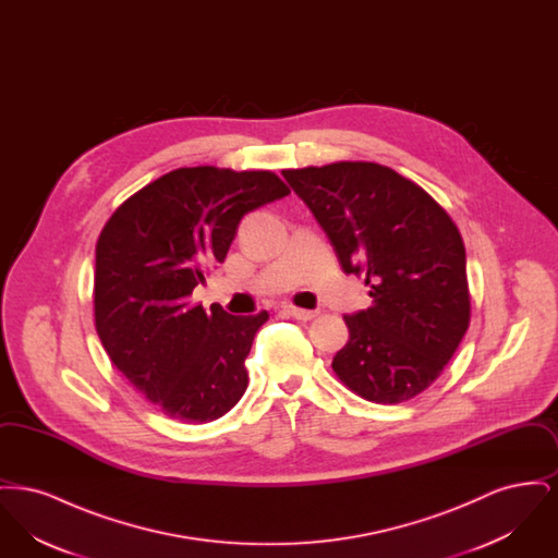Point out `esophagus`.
<instances>
[{
	"label": "esophagus",
	"mask_w": 558,
	"mask_h": 558,
	"mask_svg": "<svg viewBox=\"0 0 558 558\" xmlns=\"http://www.w3.org/2000/svg\"><path fill=\"white\" fill-rule=\"evenodd\" d=\"M287 312L291 314L292 318L303 319V322L314 319L318 316V312H314V310H301V307H287Z\"/></svg>",
	"instance_id": "obj_1"
}]
</instances>
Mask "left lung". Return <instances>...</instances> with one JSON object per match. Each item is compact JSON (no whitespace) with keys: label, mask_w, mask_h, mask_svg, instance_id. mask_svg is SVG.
Here are the masks:
<instances>
[{"label":"left lung","mask_w":558,"mask_h":558,"mask_svg":"<svg viewBox=\"0 0 558 558\" xmlns=\"http://www.w3.org/2000/svg\"><path fill=\"white\" fill-rule=\"evenodd\" d=\"M345 274L364 276L368 310L345 316L332 371L374 403L423 393L460 345L469 319L464 242L421 186L376 162L287 169Z\"/></svg>","instance_id":"8db88e82"}]
</instances>
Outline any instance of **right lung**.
Instances as JSON below:
<instances>
[{
    "mask_svg": "<svg viewBox=\"0 0 558 558\" xmlns=\"http://www.w3.org/2000/svg\"><path fill=\"white\" fill-rule=\"evenodd\" d=\"M291 194L271 171L182 167L135 192L96 244L94 316L112 364L162 414L209 423L246 391L244 360L269 316L192 303L240 219Z\"/></svg>",
    "mask_w": 558,
    "mask_h": 558,
    "instance_id": "obj_1",
    "label": "right lung"
}]
</instances>
